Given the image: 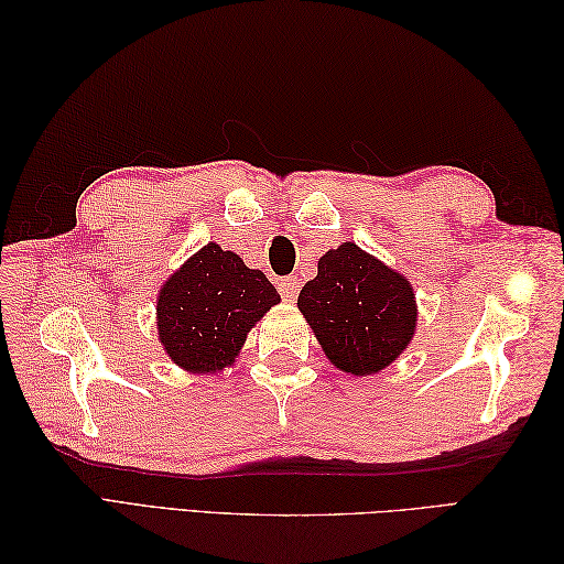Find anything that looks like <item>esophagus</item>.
<instances>
[{
	"label": "esophagus",
	"mask_w": 564,
	"mask_h": 564,
	"mask_svg": "<svg viewBox=\"0 0 564 564\" xmlns=\"http://www.w3.org/2000/svg\"><path fill=\"white\" fill-rule=\"evenodd\" d=\"M279 289H281V295L285 297V301H295L297 293H301V281H297L295 275H285V279H281Z\"/></svg>",
	"instance_id": "1"
}]
</instances>
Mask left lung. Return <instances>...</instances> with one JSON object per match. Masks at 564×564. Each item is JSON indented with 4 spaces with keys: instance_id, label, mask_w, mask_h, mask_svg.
<instances>
[{
    "instance_id": "8db88e82",
    "label": "left lung",
    "mask_w": 564,
    "mask_h": 564,
    "mask_svg": "<svg viewBox=\"0 0 564 564\" xmlns=\"http://www.w3.org/2000/svg\"><path fill=\"white\" fill-rule=\"evenodd\" d=\"M297 307L329 361L354 376L390 366L412 341L416 303L404 275L354 242L329 249L303 285Z\"/></svg>"
}]
</instances>
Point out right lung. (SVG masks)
<instances>
[{"label": "right lung", "mask_w": 564, "mask_h": 564, "mask_svg": "<svg viewBox=\"0 0 564 564\" xmlns=\"http://www.w3.org/2000/svg\"><path fill=\"white\" fill-rule=\"evenodd\" d=\"M279 301L267 275L210 242L164 283L160 339L176 366L210 373L235 361L247 332Z\"/></svg>", "instance_id": "1"}]
</instances>
